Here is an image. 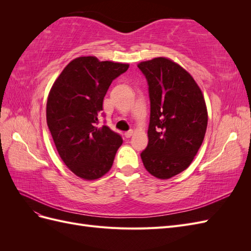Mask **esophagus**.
I'll return each mask as SVG.
<instances>
[{"label": "esophagus", "mask_w": 251, "mask_h": 251, "mask_svg": "<svg viewBox=\"0 0 251 251\" xmlns=\"http://www.w3.org/2000/svg\"><path fill=\"white\" fill-rule=\"evenodd\" d=\"M133 133H134V132H133V130H130V131H127V132H126V133H125V136H126V138H130L131 136L133 135Z\"/></svg>", "instance_id": "obj_1"}]
</instances>
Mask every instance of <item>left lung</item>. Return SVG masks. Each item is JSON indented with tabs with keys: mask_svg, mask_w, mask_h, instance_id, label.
I'll return each instance as SVG.
<instances>
[{
	"mask_svg": "<svg viewBox=\"0 0 251 251\" xmlns=\"http://www.w3.org/2000/svg\"><path fill=\"white\" fill-rule=\"evenodd\" d=\"M151 102L144 168L159 179L186 170L203 142L207 110L199 86L183 68L165 57L142 62Z\"/></svg>",
	"mask_w": 251,
	"mask_h": 251,
	"instance_id": "8db88e82",
	"label": "left lung"
}]
</instances>
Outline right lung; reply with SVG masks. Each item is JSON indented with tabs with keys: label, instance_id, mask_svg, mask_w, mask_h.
Returning <instances> with one entry per match:
<instances>
[{
	"label": "right lung",
	"instance_id": "add662e5",
	"mask_svg": "<svg viewBox=\"0 0 251 251\" xmlns=\"http://www.w3.org/2000/svg\"><path fill=\"white\" fill-rule=\"evenodd\" d=\"M127 64L81 56L66 66L50 90L47 125L65 164L76 176L94 180L112 168L123 138L108 126L97 127L111 82Z\"/></svg>",
	"mask_w": 251,
	"mask_h": 251
}]
</instances>
